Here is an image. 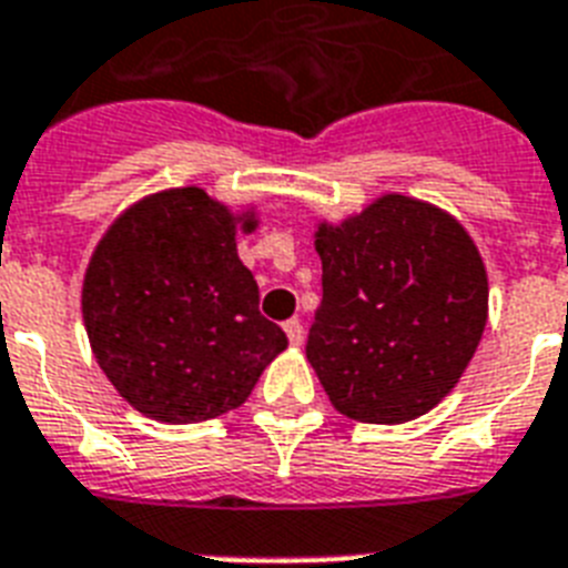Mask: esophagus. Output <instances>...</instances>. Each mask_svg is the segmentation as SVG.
Here are the masks:
<instances>
[{"label": "esophagus", "instance_id": "1", "mask_svg": "<svg viewBox=\"0 0 568 568\" xmlns=\"http://www.w3.org/2000/svg\"><path fill=\"white\" fill-rule=\"evenodd\" d=\"M284 332H287L290 344L302 346V341H305V328H302L298 320H287V323H284Z\"/></svg>", "mask_w": 568, "mask_h": 568}]
</instances>
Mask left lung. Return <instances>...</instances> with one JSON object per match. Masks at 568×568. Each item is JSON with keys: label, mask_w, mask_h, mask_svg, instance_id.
Instances as JSON below:
<instances>
[{"label": "left lung", "mask_w": 568, "mask_h": 568, "mask_svg": "<svg viewBox=\"0 0 568 568\" xmlns=\"http://www.w3.org/2000/svg\"><path fill=\"white\" fill-rule=\"evenodd\" d=\"M323 302L307 362L341 415L406 424L442 403L477 353L489 278L463 224L408 195L320 222Z\"/></svg>", "instance_id": "8db88e82"}]
</instances>
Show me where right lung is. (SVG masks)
Segmentation results:
<instances>
[{
	"label": "right lung",
	"mask_w": 568,
	"mask_h": 568,
	"mask_svg": "<svg viewBox=\"0 0 568 568\" xmlns=\"http://www.w3.org/2000/svg\"><path fill=\"white\" fill-rule=\"evenodd\" d=\"M254 227V210L183 186L126 206L97 243L82 281L91 353L144 417L197 424L243 406L287 349L236 254V231Z\"/></svg>",
	"instance_id": "obj_1"
}]
</instances>
